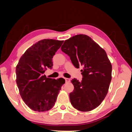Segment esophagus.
<instances>
[{
	"instance_id": "obj_1",
	"label": "esophagus",
	"mask_w": 132,
	"mask_h": 132,
	"mask_svg": "<svg viewBox=\"0 0 132 132\" xmlns=\"http://www.w3.org/2000/svg\"><path fill=\"white\" fill-rule=\"evenodd\" d=\"M65 81H66V82H69L70 81V79H69V78H65Z\"/></svg>"
}]
</instances>
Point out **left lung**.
<instances>
[{
    "instance_id": "left-lung-1",
    "label": "left lung",
    "mask_w": 132,
    "mask_h": 132,
    "mask_svg": "<svg viewBox=\"0 0 132 132\" xmlns=\"http://www.w3.org/2000/svg\"><path fill=\"white\" fill-rule=\"evenodd\" d=\"M61 50L81 70L82 81L71 80L74 89L70 93L71 105L78 110L89 112L101 104L112 80V66L106 53L89 36L79 34L64 41Z\"/></svg>"
}]
</instances>
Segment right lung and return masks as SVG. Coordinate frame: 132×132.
Masks as SVG:
<instances>
[{
    "instance_id": "add662e5",
    "label": "right lung",
    "mask_w": 132,
    "mask_h": 132,
    "mask_svg": "<svg viewBox=\"0 0 132 132\" xmlns=\"http://www.w3.org/2000/svg\"><path fill=\"white\" fill-rule=\"evenodd\" d=\"M63 42L51 39L38 41L25 51L17 64L16 81L20 95L32 110L51 109L65 83L62 78L52 79L44 75L48 68L52 69V58Z\"/></svg>"
}]
</instances>
